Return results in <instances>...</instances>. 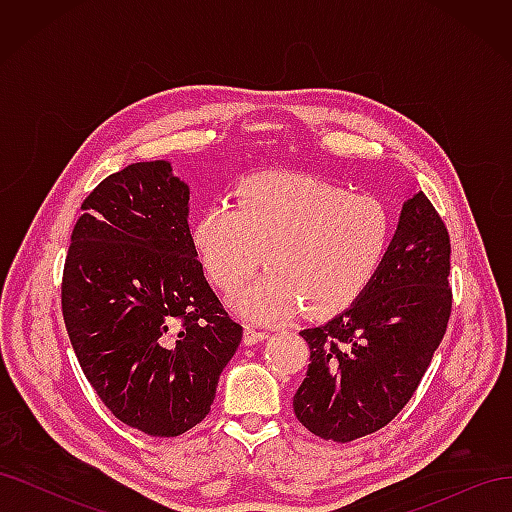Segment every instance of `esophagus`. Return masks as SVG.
I'll return each mask as SVG.
<instances>
[{
	"label": "esophagus",
	"mask_w": 512,
	"mask_h": 512,
	"mask_svg": "<svg viewBox=\"0 0 512 512\" xmlns=\"http://www.w3.org/2000/svg\"><path fill=\"white\" fill-rule=\"evenodd\" d=\"M267 335H269L267 331L250 327V324H247L245 331H243V344H245V346H254V344L262 342V339H267Z\"/></svg>",
	"instance_id": "34e87169"
}]
</instances>
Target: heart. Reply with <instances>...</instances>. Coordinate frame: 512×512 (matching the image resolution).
Masks as SVG:
<instances>
[{"label":"heart","mask_w":512,"mask_h":512,"mask_svg":"<svg viewBox=\"0 0 512 512\" xmlns=\"http://www.w3.org/2000/svg\"><path fill=\"white\" fill-rule=\"evenodd\" d=\"M393 215L374 196L350 194L303 173L245 177L232 200H215L192 224V247L215 288L237 290L262 260L269 271L235 307L271 322L333 316L374 284L393 247Z\"/></svg>","instance_id":"obj_1"}]
</instances>
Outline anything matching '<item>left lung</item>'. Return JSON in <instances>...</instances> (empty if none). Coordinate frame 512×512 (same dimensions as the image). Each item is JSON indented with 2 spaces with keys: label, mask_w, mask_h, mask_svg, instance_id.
I'll list each match as a JSON object with an SVG mask.
<instances>
[{
  "label": "left lung",
  "mask_w": 512,
  "mask_h": 512,
  "mask_svg": "<svg viewBox=\"0 0 512 512\" xmlns=\"http://www.w3.org/2000/svg\"><path fill=\"white\" fill-rule=\"evenodd\" d=\"M448 273V230L418 192L401 209L374 284L346 312L301 331L309 365L292 408L303 427L322 440L352 442L393 421L446 333Z\"/></svg>",
  "instance_id": "left-lung-1"
}]
</instances>
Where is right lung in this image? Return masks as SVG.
Masks as SVG:
<instances>
[{
	"instance_id": "add662e5",
	"label": "right lung",
	"mask_w": 512,
	"mask_h": 512,
	"mask_svg": "<svg viewBox=\"0 0 512 512\" xmlns=\"http://www.w3.org/2000/svg\"><path fill=\"white\" fill-rule=\"evenodd\" d=\"M188 200L166 160L108 175L83 200L61 282L85 378L121 423L156 438L203 421L243 337L194 254Z\"/></svg>"
}]
</instances>
